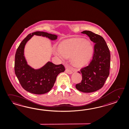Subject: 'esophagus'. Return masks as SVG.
<instances>
[{
	"label": "esophagus",
	"mask_w": 129,
	"mask_h": 129,
	"mask_svg": "<svg viewBox=\"0 0 129 129\" xmlns=\"http://www.w3.org/2000/svg\"><path fill=\"white\" fill-rule=\"evenodd\" d=\"M65 72H66L67 73H68L69 74H72V71H71V70H69V69H66Z\"/></svg>",
	"instance_id": "1"
}]
</instances>
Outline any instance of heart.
Returning a JSON list of instances; mask_svg holds the SVG:
<instances>
[{"instance_id":"1","label":"heart","mask_w":129,"mask_h":129,"mask_svg":"<svg viewBox=\"0 0 129 129\" xmlns=\"http://www.w3.org/2000/svg\"><path fill=\"white\" fill-rule=\"evenodd\" d=\"M54 51L55 55L64 59L71 57L72 63L75 67H81L88 63L93 52V47L88 40L73 38L64 40Z\"/></svg>"}]
</instances>
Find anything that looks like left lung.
I'll use <instances>...</instances> for the list:
<instances>
[{
    "instance_id": "obj_1",
    "label": "left lung",
    "mask_w": 129,
    "mask_h": 129,
    "mask_svg": "<svg viewBox=\"0 0 129 129\" xmlns=\"http://www.w3.org/2000/svg\"><path fill=\"white\" fill-rule=\"evenodd\" d=\"M81 33L87 35L95 43L94 53L89 65L78 71L82 74V80L75 87L80 92H92L101 89L108 77L111 55L105 40L100 35L89 30H84Z\"/></svg>"
}]
</instances>
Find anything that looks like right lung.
<instances>
[{"mask_svg": "<svg viewBox=\"0 0 129 129\" xmlns=\"http://www.w3.org/2000/svg\"><path fill=\"white\" fill-rule=\"evenodd\" d=\"M34 35L45 37L51 40L57 38L56 35L43 31L35 32L28 35L17 49L15 73L23 89L32 93L43 94L50 91L58 75L65 71V68L62 64L55 65L49 61L38 69H34L27 64L24 56V49L26 43Z\"/></svg>", "mask_w": 129, "mask_h": 129, "instance_id": "right-lung-1", "label": "right lung"}]
</instances>
